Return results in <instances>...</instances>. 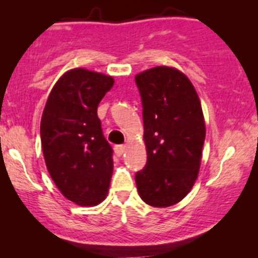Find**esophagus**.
I'll use <instances>...</instances> for the list:
<instances>
[{
    "label": "esophagus",
    "mask_w": 258,
    "mask_h": 258,
    "mask_svg": "<svg viewBox=\"0 0 258 258\" xmlns=\"http://www.w3.org/2000/svg\"><path fill=\"white\" fill-rule=\"evenodd\" d=\"M114 153H116V156H122V153L124 152V146L123 145H116L114 146Z\"/></svg>",
    "instance_id": "esophagus-1"
}]
</instances>
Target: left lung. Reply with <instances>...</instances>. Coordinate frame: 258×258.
Masks as SVG:
<instances>
[{"mask_svg": "<svg viewBox=\"0 0 258 258\" xmlns=\"http://www.w3.org/2000/svg\"><path fill=\"white\" fill-rule=\"evenodd\" d=\"M142 101L147 162L135 176L147 205L168 207L194 186L206 136L199 95L191 81L172 67L160 66L135 77Z\"/></svg>", "mask_w": 258, "mask_h": 258, "instance_id": "8db88e82", "label": "left lung"}]
</instances>
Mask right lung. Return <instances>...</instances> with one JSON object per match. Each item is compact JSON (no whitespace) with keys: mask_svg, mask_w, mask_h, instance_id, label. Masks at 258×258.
Listing matches in <instances>:
<instances>
[{"mask_svg":"<svg viewBox=\"0 0 258 258\" xmlns=\"http://www.w3.org/2000/svg\"><path fill=\"white\" fill-rule=\"evenodd\" d=\"M111 76L75 69L56 82L41 118V145L49 176L66 199L96 206L106 199L113 172L112 147L97 116L112 88Z\"/></svg>","mask_w":258,"mask_h":258,"instance_id":"right-lung-1","label":"right lung"}]
</instances>
